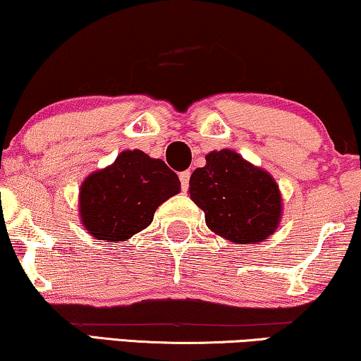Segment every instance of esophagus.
Returning <instances> with one entry per match:
<instances>
[{
  "label": "esophagus",
  "instance_id": "esophagus-1",
  "mask_svg": "<svg viewBox=\"0 0 361 361\" xmlns=\"http://www.w3.org/2000/svg\"><path fill=\"white\" fill-rule=\"evenodd\" d=\"M179 179H180V189L182 190H187L189 189V180H190V172L189 171H184V172H180V176H179Z\"/></svg>",
  "mask_w": 361,
  "mask_h": 361
}]
</instances>
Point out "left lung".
<instances>
[{
  "label": "left lung",
  "instance_id": "1",
  "mask_svg": "<svg viewBox=\"0 0 361 361\" xmlns=\"http://www.w3.org/2000/svg\"><path fill=\"white\" fill-rule=\"evenodd\" d=\"M205 161L192 172L189 192L204 210L210 231L235 243L262 242L272 235L282 199L270 174L228 149L207 154Z\"/></svg>",
  "mask_w": 361,
  "mask_h": 361
}]
</instances>
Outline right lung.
<instances>
[{"mask_svg":"<svg viewBox=\"0 0 361 361\" xmlns=\"http://www.w3.org/2000/svg\"><path fill=\"white\" fill-rule=\"evenodd\" d=\"M180 180L161 159L121 152L112 166L82 182L79 214L97 240H128L152 222L162 202L179 194Z\"/></svg>","mask_w":361,"mask_h":361,"instance_id":"right-lung-1","label":"right lung"}]
</instances>
